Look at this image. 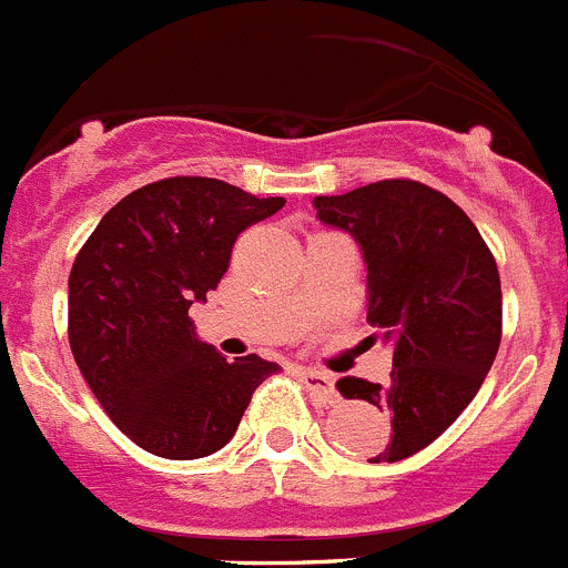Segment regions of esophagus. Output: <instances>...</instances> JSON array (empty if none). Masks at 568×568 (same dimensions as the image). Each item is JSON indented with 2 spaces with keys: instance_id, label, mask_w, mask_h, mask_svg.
<instances>
[{
  "instance_id": "34e87169",
  "label": "esophagus",
  "mask_w": 568,
  "mask_h": 568,
  "mask_svg": "<svg viewBox=\"0 0 568 568\" xmlns=\"http://www.w3.org/2000/svg\"><path fill=\"white\" fill-rule=\"evenodd\" d=\"M301 381H304L307 393L313 395L318 404H338V389H335L333 375L318 373V369H301Z\"/></svg>"
}]
</instances>
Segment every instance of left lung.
Listing matches in <instances>:
<instances>
[{"mask_svg":"<svg viewBox=\"0 0 568 568\" xmlns=\"http://www.w3.org/2000/svg\"><path fill=\"white\" fill-rule=\"evenodd\" d=\"M324 224L364 250L366 321L393 346L389 384L341 378L344 398L393 415L369 464H395L455 424L478 395L504 333L495 255L469 215L413 179H384L344 195H315Z\"/></svg>","mask_w":568,"mask_h":568,"instance_id":"1","label":"left lung"}]
</instances>
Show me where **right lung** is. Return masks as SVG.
<instances>
[{"label":"right lung","mask_w":568,"mask_h":568,"mask_svg":"<svg viewBox=\"0 0 568 568\" xmlns=\"http://www.w3.org/2000/svg\"><path fill=\"white\" fill-rule=\"evenodd\" d=\"M284 207L219 179L173 175L104 213L68 281V338L104 413L133 444L170 460L219 453L255 386L278 364L227 361L195 338L190 304L207 301L253 224Z\"/></svg>","instance_id":"right-lung-1"}]
</instances>
